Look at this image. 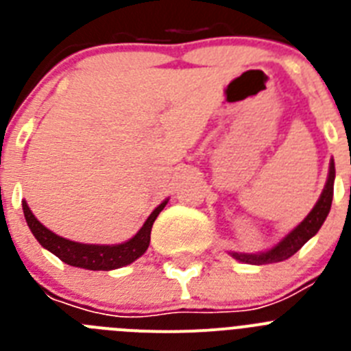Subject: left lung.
Instances as JSON below:
<instances>
[{"label":"left lung","mask_w":351,"mask_h":351,"mask_svg":"<svg viewBox=\"0 0 351 351\" xmlns=\"http://www.w3.org/2000/svg\"><path fill=\"white\" fill-rule=\"evenodd\" d=\"M334 178H336V169H334V160H330V167H328V178L325 182V188L322 191L318 202L311 209V213L299 223L288 235H285L280 243L272 246L271 250L263 251V253H256V255H247V253H230L235 260L244 263H253V265H263V263H276L283 262V260L290 258L291 255H295L297 251L308 243L309 239L320 230V226L324 225L325 218H327L330 206H332V195H334Z\"/></svg>","instance_id":"obj_1"}]
</instances>
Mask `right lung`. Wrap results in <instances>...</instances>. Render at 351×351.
Wrapping results in <instances>:
<instances>
[{
    "instance_id": "right-lung-1",
    "label": "right lung",
    "mask_w": 351,
    "mask_h": 351,
    "mask_svg": "<svg viewBox=\"0 0 351 351\" xmlns=\"http://www.w3.org/2000/svg\"><path fill=\"white\" fill-rule=\"evenodd\" d=\"M169 200H163L156 209L151 213L145 223L142 225L141 230L133 235L130 241L121 244H82L70 241V239L60 237L54 232H51L47 226H43L38 219L35 218V214L31 213L29 206L26 200H23V210L24 218H26L29 230L36 237L40 244L51 253H54L60 260H63L68 265L73 267L88 269V271H112V269L125 267L128 263L135 262L138 256L145 253L149 247V241H151V228H153L154 219L158 218V214L163 210Z\"/></svg>"
}]
</instances>
